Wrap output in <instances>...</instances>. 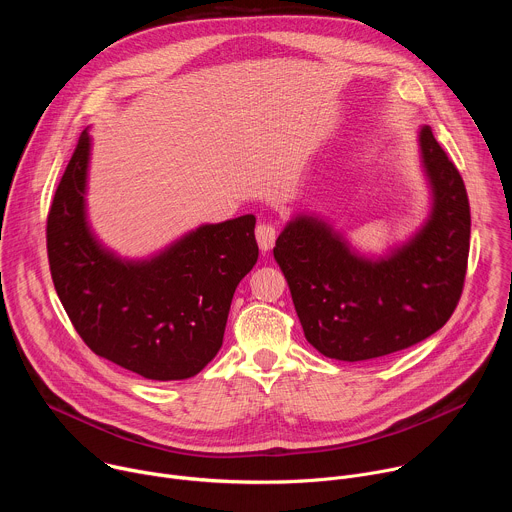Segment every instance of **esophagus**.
I'll return each mask as SVG.
<instances>
[{"label":"esophagus","instance_id":"1","mask_svg":"<svg viewBox=\"0 0 512 512\" xmlns=\"http://www.w3.org/2000/svg\"><path fill=\"white\" fill-rule=\"evenodd\" d=\"M255 237H257L259 249H261L263 253H267V251L275 245L277 229H275V225H271V223H259L257 229H255Z\"/></svg>","mask_w":512,"mask_h":512}]
</instances>
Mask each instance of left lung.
<instances>
[{
  "mask_svg": "<svg viewBox=\"0 0 512 512\" xmlns=\"http://www.w3.org/2000/svg\"><path fill=\"white\" fill-rule=\"evenodd\" d=\"M429 210L419 229L383 255H364L326 218L298 212L275 241L306 340L324 356L356 362L409 348L440 330L462 296L470 204L460 172L417 131Z\"/></svg>",
  "mask_w": 512,
  "mask_h": 512,
  "instance_id": "left-lung-1",
  "label": "left lung"
}]
</instances>
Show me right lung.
Here are the masks:
<instances>
[{
  "mask_svg": "<svg viewBox=\"0 0 512 512\" xmlns=\"http://www.w3.org/2000/svg\"><path fill=\"white\" fill-rule=\"evenodd\" d=\"M91 148L85 129L48 212L56 294L95 354L143 379H190L221 350L235 289L257 263L255 216L200 225L150 257H121L89 223Z\"/></svg>",
  "mask_w": 512,
  "mask_h": 512,
  "instance_id": "right-lung-1",
  "label": "right lung"
}]
</instances>
